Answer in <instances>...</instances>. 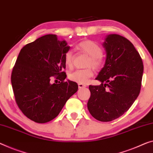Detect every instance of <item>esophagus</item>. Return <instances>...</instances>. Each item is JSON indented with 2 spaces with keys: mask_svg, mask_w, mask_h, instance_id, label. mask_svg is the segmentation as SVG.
<instances>
[{
  "mask_svg": "<svg viewBox=\"0 0 153 153\" xmlns=\"http://www.w3.org/2000/svg\"><path fill=\"white\" fill-rule=\"evenodd\" d=\"M78 86H79V88H85V87H86L85 85L82 84V83H79Z\"/></svg>",
  "mask_w": 153,
  "mask_h": 153,
  "instance_id": "34e87169",
  "label": "esophagus"
}]
</instances>
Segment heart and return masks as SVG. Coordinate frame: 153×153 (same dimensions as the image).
I'll return each instance as SVG.
<instances>
[{
    "label": "heart",
    "instance_id": "heart-1",
    "mask_svg": "<svg viewBox=\"0 0 153 153\" xmlns=\"http://www.w3.org/2000/svg\"><path fill=\"white\" fill-rule=\"evenodd\" d=\"M76 48L81 52L86 54L90 57L88 66H91L94 68L98 69L102 65V50L101 47L95 42L89 40H83L77 44ZM74 57L72 51H68L64 55V63L69 68L73 66ZM93 76V71L90 68L86 69L76 70L69 74V79L72 81L78 83H86L91 76Z\"/></svg>",
    "mask_w": 153,
    "mask_h": 153
}]
</instances>
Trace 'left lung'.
I'll use <instances>...</instances> for the list:
<instances>
[{
  "instance_id": "8db88e82",
  "label": "left lung",
  "mask_w": 153,
  "mask_h": 153,
  "mask_svg": "<svg viewBox=\"0 0 153 153\" xmlns=\"http://www.w3.org/2000/svg\"><path fill=\"white\" fill-rule=\"evenodd\" d=\"M107 57L96 80L90 85L88 109L95 119L110 122L126 112L139 96L144 65L139 53L125 37L107 36L103 43Z\"/></svg>"
}]
</instances>
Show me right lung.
Here are the masks:
<instances>
[{"label": "right lung", "instance_id": "right-lung-1", "mask_svg": "<svg viewBox=\"0 0 153 153\" xmlns=\"http://www.w3.org/2000/svg\"><path fill=\"white\" fill-rule=\"evenodd\" d=\"M65 40L48 34L21 49L11 72L15 100L26 117L46 123L57 117L78 85L65 81L64 55L69 51ZM55 78L59 83L51 84Z\"/></svg>", "mask_w": 153, "mask_h": 153}]
</instances>
